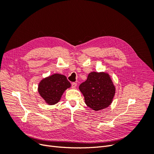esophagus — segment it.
Returning <instances> with one entry per match:
<instances>
[{
    "label": "esophagus",
    "instance_id": "1",
    "mask_svg": "<svg viewBox=\"0 0 154 154\" xmlns=\"http://www.w3.org/2000/svg\"><path fill=\"white\" fill-rule=\"evenodd\" d=\"M76 86H77V83H76L73 82V83H71V87H72V88H75Z\"/></svg>",
    "mask_w": 154,
    "mask_h": 154
}]
</instances>
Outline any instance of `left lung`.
I'll return each instance as SVG.
<instances>
[{
	"label": "left lung",
	"instance_id": "8db88e82",
	"mask_svg": "<svg viewBox=\"0 0 154 154\" xmlns=\"http://www.w3.org/2000/svg\"><path fill=\"white\" fill-rule=\"evenodd\" d=\"M86 105L94 110L108 107L112 101L116 88L108 74L92 72L79 86Z\"/></svg>",
	"mask_w": 154,
	"mask_h": 154
}]
</instances>
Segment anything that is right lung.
<instances>
[{"label": "right lung", "instance_id": "1", "mask_svg": "<svg viewBox=\"0 0 154 154\" xmlns=\"http://www.w3.org/2000/svg\"><path fill=\"white\" fill-rule=\"evenodd\" d=\"M71 87L66 76L54 74L42 80L38 85V92L46 103L54 105L60 101L63 92Z\"/></svg>", "mask_w": 154, "mask_h": 154}]
</instances>
